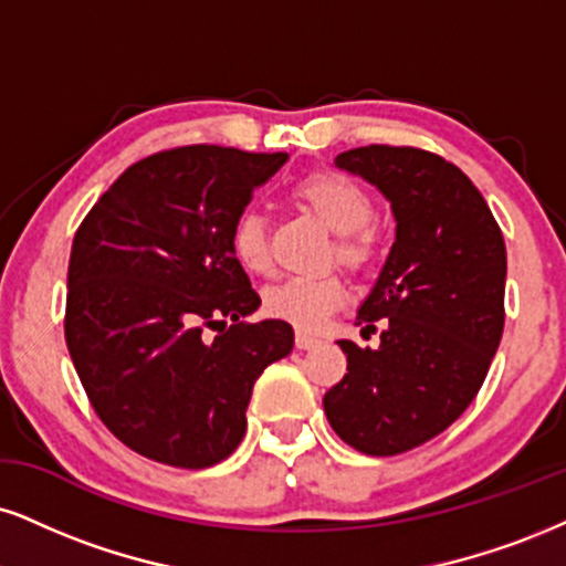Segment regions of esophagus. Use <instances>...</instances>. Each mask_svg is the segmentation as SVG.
I'll return each instance as SVG.
<instances>
[{
  "instance_id": "34e87169",
  "label": "esophagus",
  "mask_w": 566,
  "mask_h": 566,
  "mask_svg": "<svg viewBox=\"0 0 566 566\" xmlns=\"http://www.w3.org/2000/svg\"><path fill=\"white\" fill-rule=\"evenodd\" d=\"M319 344L317 336H310V333H296V348H315Z\"/></svg>"
}]
</instances>
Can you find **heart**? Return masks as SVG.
<instances>
[{
  "mask_svg": "<svg viewBox=\"0 0 566 566\" xmlns=\"http://www.w3.org/2000/svg\"><path fill=\"white\" fill-rule=\"evenodd\" d=\"M294 199L315 212L333 233H338V256L346 264H365L373 254V201L357 180L340 172H312L294 186ZM230 251L247 272L262 275L270 268L268 226L262 214L241 212L230 230ZM346 285L336 275L289 277L264 291V312L285 319L298 331H319L325 319L344 304Z\"/></svg>",
  "mask_w": 566,
  "mask_h": 566,
  "instance_id": "1",
  "label": "heart"
}]
</instances>
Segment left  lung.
Returning a JSON list of instances; mask_svg holds the SVG:
<instances>
[{
	"instance_id": "8db88e82",
	"label": "left lung",
	"mask_w": 566,
	"mask_h": 566,
	"mask_svg": "<svg viewBox=\"0 0 566 566\" xmlns=\"http://www.w3.org/2000/svg\"><path fill=\"white\" fill-rule=\"evenodd\" d=\"M338 170L386 197L396 241L357 310L361 336L338 340L346 375L325 394L327 422L369 457H394L443 432L483 386L504 333L506 247L483 193L457 165L411 146H359Z\"/></svg>"
}]
</instances>
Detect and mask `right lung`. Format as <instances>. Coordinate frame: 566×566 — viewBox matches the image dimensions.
Wrapping results in <instances>:
<instances>
[{
    "label": "right lung",
    "mask_w": 566,
    "mask_h": 566,
    "mask_svg": "<svg viewBox=\"0 0 566 566\" xmlns=\"http://www.w3.org/2000/svg\"><path fill=\"white\" fill-rule=\"evenodd\" d=\"M285 159L207 144L159 151L130 165L75 233L67 352L99 420L142 457L186 470L228 459L256 378L294 348L283 319H243L262 302L230 251L251 191Z\"/></svg>",
    "instance_id": "obj_1"
}]
</instances>
